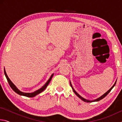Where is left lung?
<instances>
[{"instance_id":"left-lung-1","label":"left lung","mask_w":122,"mask_h":122,"mask_svg":"<svg viewBox=\"0 0 122 122\" xmlns=\"http://www.w3.org/2000/svg\"><path fill=\"white\" fill-rule=\"evenodd\" d=\"M116 81H116V82H115V84H113V86H112V87H111L110 89H109L108 92H107L105 94H104L102 96H101V97H100L99 98H97V99H96V100H92V101H90V100H86V99H85V98H83L82 97V96H81L79 94H78L77 92H76V91L74 89V88H73V86H72V85H71V82H70V84H71V87L72 88V89H73V92H74V93H75L76 95H77L78 97H79L80 99H81V100H82V101H84V102H87V103H88V102H97V101H100L101 100H102V99H103V98H104L105 97H106L107 95H108L109 92H110V91L111 90V89H112L114 87V86H115V84H116Z\"/></svg>"}]
</instances>
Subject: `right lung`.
<instances>
[{
    "label": "right lung",
    "instance_id": "obj_1",
    "mask_svg": "<svg viewBox=\"0 0 122 122\" xmlns=\"http://www.w3.org/2000/svg\"><path fill=\"white\" fill-rule=\"evenodd\" d=\"M4 73H5V75L6 76V77L7 78V80L8 82H9V85L11 86V88L13 90V91H14L16 93H17L18 94L20 95H22V96H26V97H33L36 96L37 95H38L39 94L41 93V92H42L43 91H44L45 89L46 88V87L48 85L49 82H51V78H52L53 76L54 75V74H53L52 75H51V76L50 77V78H49V80L47 81V82H46V83H45V85L42 86V87H41L40 89H39V90L36 91V92H31V93H26V92H21V91H20L16 87V86L14 85V84L12 83V81L10 80V78L8 77V76L7 75L6 73V71L4 69Z\"/></svg>",
    "mask_w": 122,
    "mask_h": 122
}]
</instances>
